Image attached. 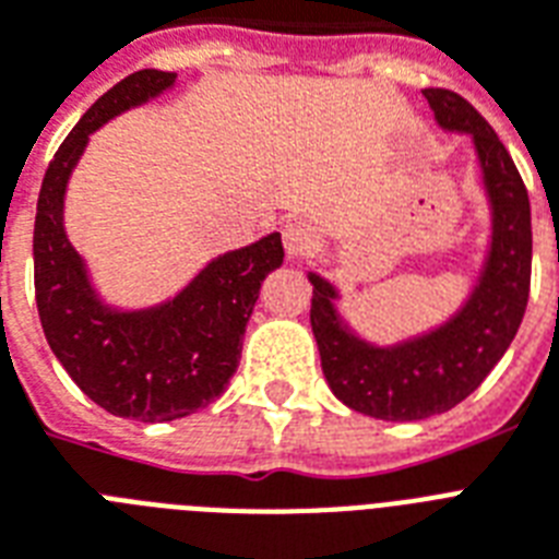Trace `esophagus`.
<instances>
[{
    "label": "esophagus",
    "mask_w": 559,
    "mask_h": 559,
    "mask_svg": "<svg viewBox=\"0 0 559 559\" xmlns=\"http://www.w3.org/2000/svg\"><path fill=\"white\" fill-rule=\"evenodd\" d=\"M283 242L288 260H302V257H308L317 248V230L308 223H302V219H294V223L283 228Z\"/></svg>",
    "instance_id": "esophagus-1"
}]
</instances>
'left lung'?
Returning a JSON list of instances; mask_svg holds the SVG:
<instances>
[{"label": "left lung", "mask_w": 559, "mask_h": 559, "mask_svg": "<svg viewBox=\"0 0 559 559\" xmlns=\"http://www.w3.org/2000/svg\"><path fill=\"white\" fill-rule=\"evenodd\" d=\"M423 96L442 131L472 136L488 202V246L463 306L435 329L380 345L340 313V288L308 271L325 382L340 403L389 423L435 417L463 403L509 352L532 283V205L514 159L463 96L445 87H426Z\"/></svg>", "instance_id": "left-lung-1"}]
</instances>
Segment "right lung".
<instances>
[{
	"label": "right lung",
	"mask_w": 559,
	"mask_h": 559,
	"mask_svg": "<svg viewBox=\"0 0 559 559\" xmlns=\"http://www.w3.org/2000/svg\"><path fill=\"white\" fill-rule=\"evenodd\" d=\"M177 85V73L136 71L103 94L59 145L41 179L34 225V285L41 331L71 380L114 417L168 423L228 389L265 276L283 265V237L225 251L165 302H105L64 234V191L91 133Z\"/></svg>",
	"instance_id": "right-lung-1"
}]
</instances>
